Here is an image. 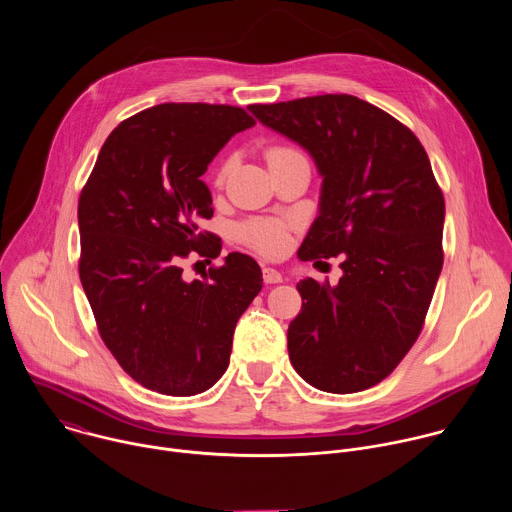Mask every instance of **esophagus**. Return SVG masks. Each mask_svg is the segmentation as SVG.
<instances>
[{"label":"esophagus","mask_w":512,"mask_h":512,"mask_svg":"<svg viewBox=\"0 0 512 512\" xmlns=\"http://www.w3.org/2000/svg\"><path fill=\"white\" fill-rule=\"evenodd\" d=\"M263 281L265 283H281L283 275L273 267H263Z\"/></svg>","instance_id":"esophagus-1"}]
</instances>
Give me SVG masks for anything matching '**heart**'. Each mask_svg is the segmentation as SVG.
Returning <instances> with one entry per match:
<instances>
[{
    "mask_svg": "<svg viewBox=\"0 0 512 512\" xmlns=\"http://www.w3.org/2000/svg\"><path fill=\"white\" fill-rule=\"evenodd\" d=\"M298 152L294 148H287V145H275L267 152V160ZM233 160H227L221 170H218L216 176V184H223L227 174L231 172ZM289 229L291 223L283 221V218H253V221H247L239 227V239L243 243H247L249 247H253L255 251L269 255V257H277L281 253H285V249L289 247Z\"/></svg>",
    "mask_w": 512,
    "mask_h": 512,
    "instance_id": "heart-1",
    "label": "heart"
}]
</instances>
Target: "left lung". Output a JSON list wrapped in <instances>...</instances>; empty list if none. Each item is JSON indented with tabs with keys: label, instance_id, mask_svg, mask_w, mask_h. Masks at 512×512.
<instances>
[{
	"label": "left lung",
	"instance_id": "8db88e82",
	"mask_svg": "<svg viewBox=\"0 0 512 512\" xmlns=\"http://www.w3.org/2000/svg\"><path fill=\"white\" fill-rule=\"evenodd\" d=\"M249 111L308 150L322 176L320 212L298 257L344 255L338 285L298 283L289 360L326 393L375 387L415 344L444 265L446 204L429 158L409 127L352 95Z\"/></svg>",
	"mask_w": 512,
	"mask_h": 512
}]
</instances>
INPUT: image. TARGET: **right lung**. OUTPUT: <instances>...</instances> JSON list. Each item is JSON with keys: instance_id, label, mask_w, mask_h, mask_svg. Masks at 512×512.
Wrapping results in <instances>:
<instances>
[{"instance_id": "obj_1", "label": "right lung", "mask_w": 512, "mask_h": 512, "mask_svg": "<svg viewBox=\"0 0 512 512\" xmlns=\"http://www.w3.org/2000/svg\"><path fill=\"white\" fill-rule=\"evenodd\" d=\"M253 125L231 105L145 109L111 131L81 192V283L105 346L145 389L172 397L210 389L263 287L261 267L243 253H229L202 281H186L180 267L190 251L221 255V239L200 229L212 216L200 176Z\"/></svg>"}]
</instances>
